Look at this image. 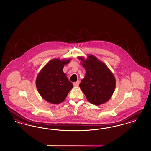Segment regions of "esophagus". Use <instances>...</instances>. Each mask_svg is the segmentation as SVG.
Masks as SVG:
<instances>
[{"mask_svg":"<svg viewBox=\"0 0 151 151\" xmlns=\"http://www.w3.org/2000/svg\"><path fill=\"white\" fill-rule=\"evenodd\" d=\"M79 83H80V82H79V81H78L77 82L73 83V86H78L79 84Z\"/></svg>","mask_w":151,"mask_h":151,"instance_id":"34e87169","label":"esophagus"}]
</instances>
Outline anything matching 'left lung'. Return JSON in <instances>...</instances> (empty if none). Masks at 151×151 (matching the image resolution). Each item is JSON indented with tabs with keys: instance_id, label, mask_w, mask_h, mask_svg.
<instances>
[{
	"instance_id": "1",
	"label": "left lung",
	"mask_w": 151,
	"mask_h": 151,
	"mask_svg": "<svg viewBox=\"0 0 151 151\" xmlns=\"http://www.w3.org/2000/svg\"><path fill=\"white\" fill-rule=\"evenodd\" d=\"M86 69L85 77L79 84L87 100L95 105L107 102L115 91L116 81L114 74L103 62L93 55L86 60L78 57Z\"/></svg>"
}]
</instances>
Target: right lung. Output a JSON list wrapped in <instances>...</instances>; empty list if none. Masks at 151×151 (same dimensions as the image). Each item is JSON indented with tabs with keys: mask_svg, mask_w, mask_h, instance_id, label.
<instances>
[{
	"mask_svg": "<svg viewBox=\"0 0 151 151\" xmlns=\"http://www.w3.org/2000/svg\"><path fill=\"white\" fill-rule=\"evenodd\" d=\"M70 61V59L55 58L48 62L39 72L36 86L39 94L46 101L52 104L60 103L72 89L73 84L63 72L64 65Z\"/></svg>",
	"mask_w": 151,
	"mask_h": 151,
	"instance_id": "add662e5",
	"label": "right lung"
}]
</instances>
